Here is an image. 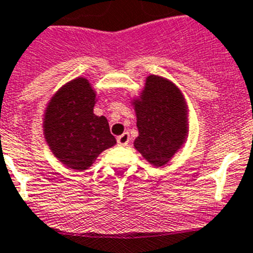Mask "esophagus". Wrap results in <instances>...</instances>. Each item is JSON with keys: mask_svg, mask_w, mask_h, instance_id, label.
<instances>
[{"mask_svg": "<svg viewBox=\"0 0 253 253\" xmlns=\"http://www.w3.org/2000/svg\"><path fill=\"white\" fill-rule=\"evenodd\" d=\"M129 142V135L128 132H125L122 133L121 136H118L117 137V143L120 146H127V143Z\"/></svg>", "mask_w": 253, "mask_h": 253, "instance_id": "1", "label": "esophagus"}]
</instances>
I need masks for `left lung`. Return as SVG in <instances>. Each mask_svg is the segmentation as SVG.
<instances>
[{"label":"left lung","instance_id":"left-lung-1","mask_svg":"<svg viewBox=\"0 0 253 253\" xmlns=\"http://www.w3.org/2000/svg\"><path fill=\"white\" fill-rule=\"evenodd\" d=\"M138 136L133 147L151 165L169 163L189 133V110L185 97L168 78L151 74L137 97L131 98Z\"/></svg>","mask_w":253,"mask_h":253}]
</instances>
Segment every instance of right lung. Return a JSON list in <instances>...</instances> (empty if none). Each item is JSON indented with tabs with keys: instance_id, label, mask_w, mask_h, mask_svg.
Here are the masks:
<instances>
[{
	"instance_id": "obj_1",
	"label": "right lung",
	"mask_w": 253,
	"mask_h": 253,
	"mask_svg": "<svg viewBox=\"0 0 253 253\" xmlns=\"http://www.w3.org/2000/svg\"><path fill=\"white\" fill-rule=\"evenodd\" d=\"M97 99L89 81L78 77L59 88L45 107V142L54 156L74 171L87 170L99 154L117 143L107 118L93 112Z\"/></svg>"
}]
</instances>
